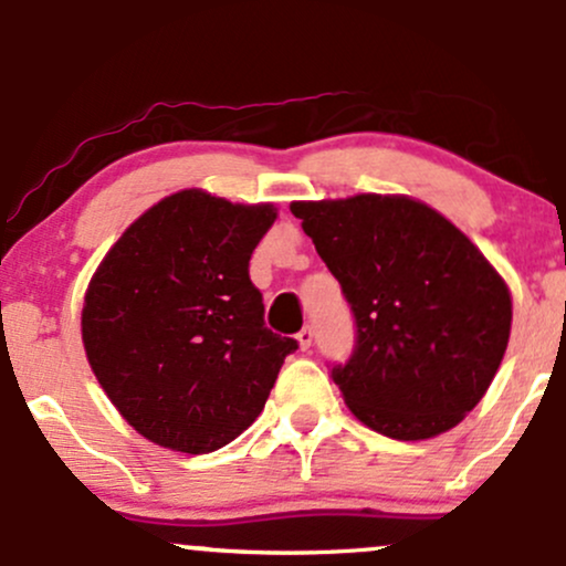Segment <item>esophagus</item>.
Listing matches in <instances>:
<instances>
[{
  "mask_svg": "<svg viewBox=\"0 0 566 566\" xmlns=\"http://www.w3.org/2000/svg\"><path fill=\"white\" fill-rule=\"evenodd\" d=\"M297 343H301L303 350H308L311 343H314V327H303L301 333H297Z\"/></svg>",
  "mask_w": 566,
  "mask_h": 566,
  "instance_id": "34e87169",
  "label": "esophagus"
}]
</instances>
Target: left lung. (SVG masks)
Returning a JSON list of instances; mask_svg holds the SVG:
<instances>
[{
    "label": "left lung",
    "instance_id": "obj_1",
    "mask_svg": "<svg viewBox=\"0 0 566 566\" xmlns=\"http://www.w3.org/2000/svg\"><path fill=\"white\" fill-rule=\"evenodd\" d=\"M340 282L354 354L333 367L350 412L382 437L450 431L482 401L511 335V295L479 247L409 197L292 201Z\"/></svg>",
    "mask_w": 566,
    "mask_h": 566
}]
</instances>
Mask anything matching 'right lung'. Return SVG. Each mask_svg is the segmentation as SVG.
<instances>
[{"mask_svg":"<svg viewBox=\"0 0 566 566\" xmlns=\"http://www.w3.org/2000/svg\"><path fill=\"white\" fill-rule=\"evenodd\" d=\"M276 220L188 188L122 233L82 308L97 382L135 431L205 454L255 423L295 337L271 333L250 258Z\"/></svg>","mask_w":566,"mask_h":566,"instance_id":"1","label":"right lung"}]
</instances>
